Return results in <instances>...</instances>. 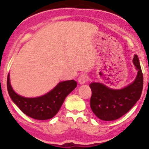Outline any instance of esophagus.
Returning a JSON list of instances; mask_svg holds the SVG:
<instances>
[{
  "mask_svg": "<svg viewBox=\"0 0 149 149\" xmlns=\"http://www.w3.org/2000/svg\"><path fill=\"white\" fill-rule=\"evenodd\" d=\"M88 76H87L86 74H85V73H83V74H80V76L78 77V81L80 85H83L88 81Z\"/></svg>",
  "mask_w": 149,
  "mask_h": 149,
  "instance_id": "34e87169",
  "label": "esophagus"
}]
</instances>
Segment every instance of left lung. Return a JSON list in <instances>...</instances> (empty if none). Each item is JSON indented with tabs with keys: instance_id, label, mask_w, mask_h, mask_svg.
Instances as JSON below:
<instances>
[{
	"instance_id": "1",
	"label": "left lung",
	"mask_w": 149,
	"mask_h": 149,
	"mask_svg": "<svg viewBox=\"0 0 149 149\" xmlns=\"http://www.w3.org/2000/svg\"><path fill=\"white\" fill-rule=\"evenodd\" d=\"M133 63L138 71L133 83L120 90H113L102 83H92L90 107L97 117L105 121L118 119L129 111L139 100L143 89V73L139 58L135 54Z\"/></svg>"
}]
</instances>
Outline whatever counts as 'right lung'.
Returning <instances> with one entry per match:
<instances>
[{
    "label": "right lung",
    "mask_w": 149,
    "mask_h": 149,
    "mask_svg": "<svg viewBox=\"0 0 149 149\" xmlns=\"http://www.w3.org/2000/svg\"><path fill=\"white\" fill-rule=\"evenodd\" d=\"M74 80L60 82L53 90L43 96L26 98L17 95L12 88L10 75L7 78V88L13 102L24 113L36 120H47L54 117L64 103L65 98L76 88Z\"/></svg>",
    "instance_id": "obj_1"
}]
</instances>
